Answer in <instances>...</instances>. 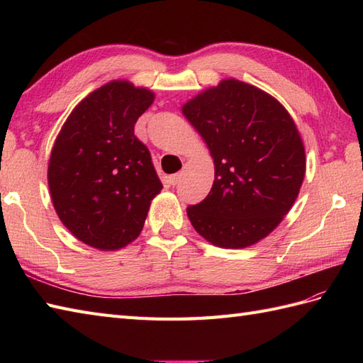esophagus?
<instances>
[{
	"instance_id": "obj_1",
	"label": "esophagus",
	"mask_w": 363,
	"mask_h": 363,
	"mask_svg": "<svg viewBox=\"0 0 363 363\" xmlns=\"http://www.w3.org/2000/svg\"><path fill=\"white\" fill-rule=\"evenodd\" d=\"M181 177H182V173H176V174L169 176L168 181H169V184H172V186H176V184L181 181Z\"/></svg>"
}]
</instances>
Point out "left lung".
Returning a JSON list of instances; mask_svg holds the SVG:
<instances>
[{
  "mask_svg": "<svg viewBox=\"0 0 363 363\" xmlns=\"http://www.w3.org/2000/svg\"><path fill=\"white\" fill-rule=\"evenodd\" d=\"M182 113L209 148L213 186L187 215L206 240L245 248L267 237L291 209L306 173V152L284 106L237 79L184 104Z\"/></svg>",
  "mask_w": 363,
  "mask_h": 363,
  "instance_id": "1",
  "label": "left lung"
}]
</instances>
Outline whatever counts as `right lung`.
<instances>
[{"instance_id": "add662e5", "label": "right lung", "mask_w": 363, "mask_h": 363, "mask_svg": "<svg viewBox=\"0 0 363 363\" xmlns=\"http://www.w3.org/2000/svg\"><path fill=\"white\" fill-rule=\"evenodd\" d=\"M152 91L113 81L84 98L67 118L48 165L60 221L81 242L118 250L138 237L162 182L151 152L134 135Z\"/></svg>"}]
</instances>
